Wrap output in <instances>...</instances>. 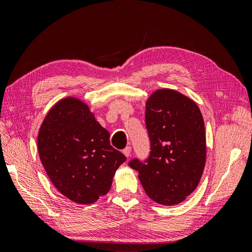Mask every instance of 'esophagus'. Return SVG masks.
Listing matches in <instances>:
<instances>
[{
    "instance_id": "34e87169",
    "label": "esophagus",
    "mask_w": 252,
    "mask_h": 252,
    "mask_svg": "<svg viewBox=\"0 0 252 252\" xmlns=\"http://www.w3.org/2000/svg\"><path fill=\"white\" fill-rule=\"evenodd\" d=\"M123 155H125L126 158H129L131 156V147H126L125 150H123Z\"/></svg>"
}]
</instances>
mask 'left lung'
I'll return each mask as SVG.
<instances>
[{"label":"left lung","instance_id":"8db88e82","mask_svg":"<svg viewBox=\"0 0 252 252\" xmlns=\"http://www.w3.org/2000/svg\"><path fill=\"white\" fill-rule=\"evenodd\" d=\"M151 142L148 160L130 161L148 197L162 206L185 201L198 187L207 158L203 118L197 103L171 89H158L146 102Z\"/></svg>","mask_w":252,"mask_h":252}]
</instances>
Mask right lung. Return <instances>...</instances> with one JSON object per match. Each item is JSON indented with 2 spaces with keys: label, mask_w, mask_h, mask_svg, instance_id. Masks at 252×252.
<instances>
[{
  "label": "right lung",
  "mask_w": 252,
  "mask_h": 252,
  "mask_svg": "<svg viewBox=\"0 0 252 252\" xmlns=\"http://www.w3.org/2000/svg\"><path fill=\"white\" fill-rule=\"evenodd\" d=\"M37 151L53 186L79 204L109 192L118 168L126 160L110 144V133L84 101L66 96L46 114L37 134Z\"/></svg>",
  "instance_id": "obj_1"
}]
</instances>
